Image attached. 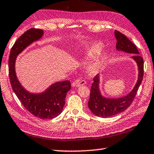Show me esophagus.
Listing matches in <instances>:
<instances>
[{
	"mask_svg": "<svg viewBox=\"0 0 154 154\" xmlns=\"http://www.w3.org/2000/svg\"><path fill=\"white\" fill-rule=\"evenodd\" d=\"M86 83V82L85 80H80V79H77L75 81H74L72 82V86H76V87H79L81 85H84Z\"/></svg>",
	"mask_w": 154,
	"mask_h": 154,
	"instance_id": "esophagus-1",
	"label": "esophagus"
}]
</instances>
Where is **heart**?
<instances>
[{
  "label": "heart",
  "mask_w": 154,
  "mask_h": 154,
  "mask_svg": "<svg viewBox=\"0 0 154 154\" xmlns=\"http://www.w3.org/2000/svg\"><path fill=\"white\" fill-rule=\"evenodd\" d=\"M103 48V45L102 43L97 42L94 43L92 45H90L88 46L86 54L88 57L92 58L94 56H96L98 55L99 53L102 51ZM106 61V57L105 56H102L98 59H96V60L94 61L92 64L90 65L89 66V71L91 74H95L97 72L100 70V69L103 66V64Z\"/></svg>",
  "instance_id": "heart-1"
}]
</instances>
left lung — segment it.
Here are the masks:
<instances>
[{
    "mask_svg": "<svg viewBox=\"0 0 154 154\" xmlns=\"http://www.w3.org/2000/svg\"><path fill=\"white\" fill-rule=\"evenodd\" d=\"M115 36L116 38V49L134 54L132 58L136 62L138 66V79L132 91L127 96L120 98H106L100 94L99 90V76L94 78V82L91 86L88 108L94 114L101 118H108L117 115L125 110L131 104L136 97L137 90L142 83L143 77V60L139 55L136 46L131 42L124 34L116 30Z\"/></svg>",
    "mask_w": 154,
    "mask_h": 154,
    "instance_id": "8db88e82",
    "label": "left lung"
}]
</instances>
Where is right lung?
Wrapping results in <instances>:
<instances>
[{
  "mask_svg": "<svg viewBox=\"0 0 154 154\" xmlns=\"http://www.w3.org/2000/svg\"><path fill=\"white\" fill-rule=\"evenodd\" d=\"M43 30L30 29L18 38L12 46L8 60V75L12 88L24 107L34 116L42 120L54 118L61 114L66 96L71 88L70 82H58L40 94H32L21 86L15 73L14 64L17 55L26 46L43 35Z\"/></svg>",
  "mask_w": 154,
  "mask_h": 154,
  "instance_id": "obj_1",
  "label": "right lung"
}]
</instances>
